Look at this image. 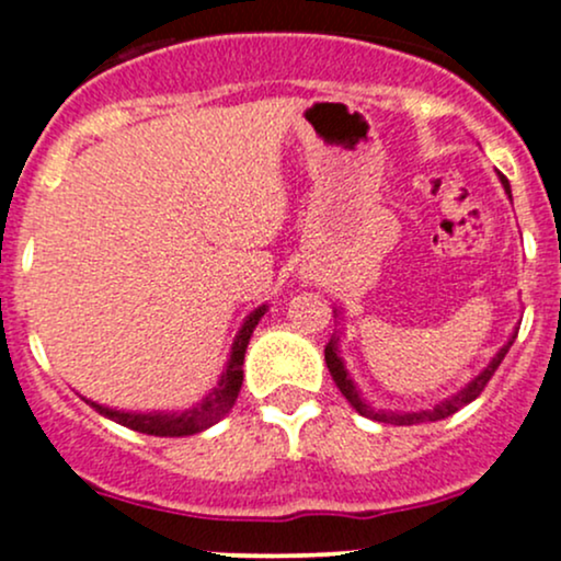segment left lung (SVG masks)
<instances>
[{"label":"left lung","mask_w":561,"mask_h":561,"mask_svg":"<svg viewBox=\"0 0 561 561\" xmlns=\"http://www.w3.org/2000/svg\"><path fill=\"white\" fill-rule=\"evenodd\" d=\"M501 184H504V190L508 192V197H512V190H508V182H506L504 176H501ZM514 337H517V332H514L512 337H508V343L501 347L499 353H495L493 362L488 364L485 369H482L480 375L467 385V388H461L459 392H456V396L446 398V401H440L437 405H433V409H420V411H375V409H371V405L362 398V392H358L356 385H353L351 375H347L343 358H340V351H337V337H332L330 343H327V347H324V362H327V369H330V375L334 379V385H337L340 392H343V396L347 398V403H351L353 409L358 411V414L369 416V420H375V422L398 424V427H401V424H420V422L446 420V416L456 414V411H459L461 405L472 403L474 398H478L480 392L485 390V385L491 382V377L495 375V369H499L501 362H504V356L508 353V347H512Z\"/></svg>","instance_id":"1"}]
</instances>
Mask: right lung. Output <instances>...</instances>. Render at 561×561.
<instances>
[{"label": "right lung", "instance_id": "obj_1", "mask_svg": "<svg viewBox=\"0 0 561 561\" xmlns=\"http://www.w3.org/2000/svg\"><path fill=\"white\" fill-rule=\"evenodd\" d=\"M263 313H266V306H259L244 324L237 332L234 345H231V356L227 362V369H224L221 379L214 388V392L203 398V403L192 405V409L182 411V414H163V411H150V414H137V411H118V409H107V405H100L94 401H87L94 411H100L102 416L107 420L124 424L128 430H137V433H147V435H158V437H184V435H195L203 433V430L214 427L218 420L229 414V409L234 405L237 396H240L242 388V364H244V351H248L250 334H253L255 324H259Z\"/></svg>", "mask_w": 561, "mask_h": 561}]
</instances>
